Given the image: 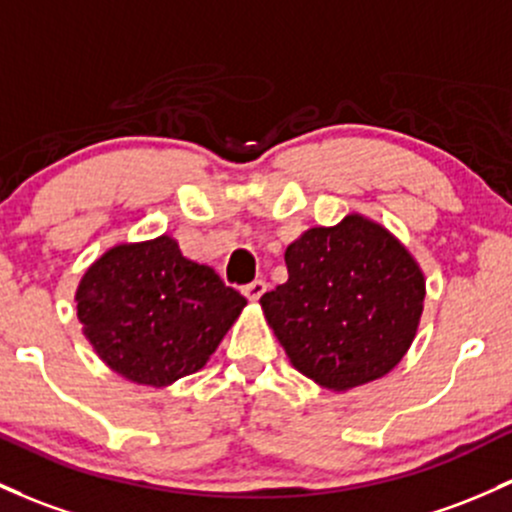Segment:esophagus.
I'll return each mask as SVG.
<instances>
[{
	"label": "esophagus",
	"instance_id": "esophagus-1",
	"mask_svg": "<svg viewBox=\"0 0 512 512\" xmlns=\"http://www.w3.org/2000/svg\"><path fill=\"white\" fill-rule=\"evenodd\" d=\"M265 291H267V282H262V279H255V282L243 286V294L250 301H260V296L265 294Z\"/></svg>",
	"mask_w": 512,
	"mask_h": 512
}]
</instances>
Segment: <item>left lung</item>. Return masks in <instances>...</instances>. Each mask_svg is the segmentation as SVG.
Wrapping results in <instances>:
<instances>
[{
  "mask_svg": "<svg viewBox=\"0 0 512 512\" xmlns=\"http://www.w3.org/2000/svg\"><path fill=\"white\" fill-rule=\"evenodd\" d=\"M289 279L262 296L286 357L323 389L389 374L418 333L425 277L381 223L350 213L308 228L284 252Z\"/></svg>",
  "mask_w": 512,
  "mask_h": 512,
  "instance_id": "8db88e82",
  "label": "left lung"
}]
</instances>
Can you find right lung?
<instances>
[{"mask_svg":"<svg viewBox=\"0 0 512 512\" xmlns=\"http://www.w3.org/2000/svg\"><path fill=\"white\" fill-rule=\"evenodd\" d=\"M75 301L101 362L155 389L199 372L247 303L170 235L109 247L84 272Z\"/></svg>","mask_w":512,"mask_h":512,"instance_id":"obj_1","label":"right lung"}]
</instances>
